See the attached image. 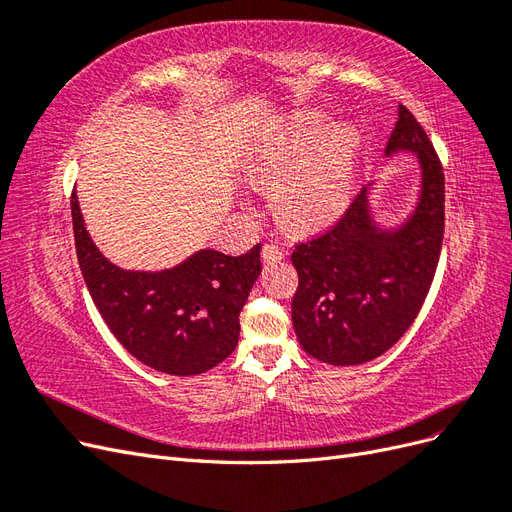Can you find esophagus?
<instances>
[{"instance_id":"obj_1","label":"esophagus","mask_w":512,"mask_h":512,"mask_svg":"<svg viewBox=\"0 0 512 512\" xmlns=\"http://www.w3.org/2000/svg\"><path fill=\"white\" fill-rule=\"evenodd\" d=\"M284 256L286 254L282 247H277L275 243H267L265 247H262V260L265 262H280Z\"/></svg>"}]
</instances>
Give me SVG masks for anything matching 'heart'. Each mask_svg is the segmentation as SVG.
Here are the masks:
<instances>
[{
	"label": "heart",
	"instance_id": "1",
	"mask_svg": "<svg viewBox=\"0 0 512 512\" xmlns=\"http://www.w3.org/2000/svg\"><path fill=\"white\" fill-rule=\"evenodd\" d=\"M301 108L262 134L245 173L273 189V213L292 232L331 224L348 207L361 164L363 134L354 123H335Z\"/></svg>",
	"mask_w": 512,
	"mask_h": 512
}]
</instances>
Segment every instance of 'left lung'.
<instances>
[{
	"mask_svg": "<svg viewBox=\"0 0 512 512\" xmlns=\"http://www.w3.org/2000/svg\"><path fill=\"white\" fill-rule=\"evenodd\" d=\"M397 153H412L418 166L406 218L391 226L376 218L374 181L342 222L290 256L299 273L292 327L303 350L322 363L361 365L395 346L433 282L444 237V173L421 123L401 104L384 156Z\"/></svg>",
	"mask_w": 512,
	"mask_h": 512,
	"instance_id": "1",
	"label": "left lung"
}]
</instances>
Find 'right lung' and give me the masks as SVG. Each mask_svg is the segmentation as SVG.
I'll use <instances>...</instances> for the list:
<instances>
[{"mask_svg":"<svg viewBox=\"0 0 512 512\" xmlns=\"http://www.w3.org/2000/svg\"><path fill=\"white\" fill-rule=\"evenodd\" d=\"M70 205L87 290L134 359L162 374L196 376L237 348L239 314L262 271L260 243L243 256L198 250L170 269H123L91 241L76 192Z\"/></svg>","mask_w":512,"mask_h":512,"instance_id":"add662e5","label":"right lung"}]
</instances>
